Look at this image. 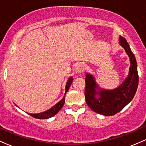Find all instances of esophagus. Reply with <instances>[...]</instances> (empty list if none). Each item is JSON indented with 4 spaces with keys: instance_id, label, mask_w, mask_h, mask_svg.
Masks as SVG:
<instances>
[{
    "instance_id": "obj_1",
    "label": "esophagus",
    "mask_w": 146,
    "mask_h": 146,
    "mask_svg": "<svg viewBox=\"0 0 146 146\" xmlns=\"http://www.w3.org/2000/svg\"><path fill=\"white\" fill-rule=\"evenodd\" d=\"M84 64H79L75 67V71L78 73H82L84 71Z\"/></svg>"
}]
</instances>
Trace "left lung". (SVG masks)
<instances>
[{
	"label": "left lung",
	"instance_id": "8db88e82",
	"mask_svg": "<svg viewBox=\"0 0 146 146\" xmlns=\"http://www.w3.org/2000/svg\"><path fill=\"white\" fill-rule=\"evenodd\" d=\"M119 44L130 58V66L127 78L120 86L112 90L100 88L93 75L86 73L85 100L92 110L105 116H112L128 104L136 93L139 83L137 64L135 55L126 40L119 36Z\"/></svg>",
	"mask_w": 146,
	"mask_h": 146
}]
</instances>
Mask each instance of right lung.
<instances>
[{"label":"right lung","instance_id":"right-lung-1","mask_svg":"<svg viewBox=\"0 0 146 146\" xmlns=\"http://www.w3.org/2000/svg\"><path fill=\"white\" fill-rule=\"evenodd\" d=\"M73 82V77H70L68 79L67 82L66 84V86H65V94L64 95L63 98L59 102L55 104L53 106H52L51 108L46 110V111L42 112V113H28L29 115H31V117H35V118L37 119H48L51 118V117L55 116L58 112L60 111V110L62 109V106H64V104L65 102V95H66V93H67V91L69 89L70 86H71V84ZM16 106L18 107L17 105L15 104Z\"/></svg>","mask_w":146,"mask_h":146}]
</instances>
